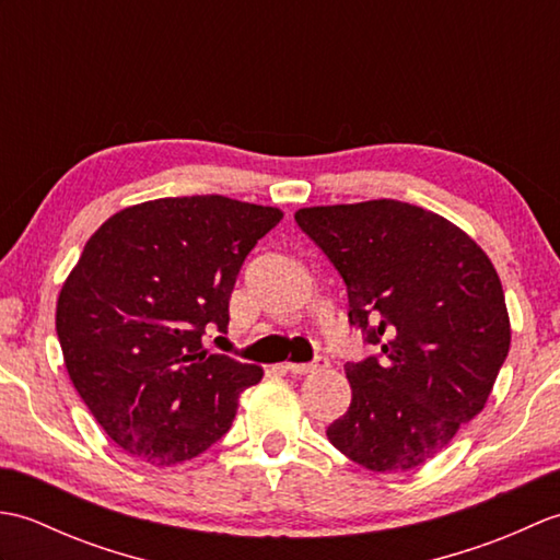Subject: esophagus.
Masks as SVG:
<instances>
[{
  "label": "esophagus",
  "instance_id": "obj_1",
  "mask_svg": "<svg viewBox=\"0 0 560 560\" xmlns=\"http://www.w3.org/2000/svg\"><path fill=\"white\" fill-rule=\"evenodd\" d=\"M327 365H329V361L319 355V359H315L313 363H287V371L293 375H311L317 371H325Z\"/></svg>",
  "mask_w": 560,
  "mask_h": 560
}]
</instances>
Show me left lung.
Returning <instances> with one entry per match:
<instances>
[{"mask_svg":"<svg viewBox=\"0 0 560 560\" xmlns=\"http://www.w3.org/2000/svg\"><path fill=\"white\" fill-rule=\"evenodd\" d=\"M295 223L347 283L349 325L380 347L343 365L351 407L329 443L371 471L421 467L483 409L505 363L491 259L455 223L397 199L299 209Z\"/></svg>","mask_w":560,"mask_h":560,"instance_id":"left-lung-1","label":"left lung"}]
</instances>
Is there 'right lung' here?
I'll return each mask as SVG.
<instances>
[{
  "mask_svg": "<svg viewBox=\"0 0 560 560\" xmlns=\"http://www.w3.org/2000/svg\"><path fill=\"white\" fill-rule=\"evenodd\" d=\"M281 217L221 195L165 197L89 237L55 325L71 383L117 447L171 467L229 433L261 368L207 353L201 337L229 329L243 261Z\"/></svg>",
  "mask_w": 560,
  "mask_h": 560,
  "instance_id": "1",
  "label": "right lung"
}]
</instances>
